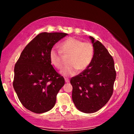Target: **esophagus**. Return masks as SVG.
Wrapping results in <instances>:
<instances>
[{
  "mask_svg": "<svg viewBox=\"0 0 134 134\" xmlns=\"http://www.w3.org/2000/svg\"><path fill=\"white\" fill-rule=\"evenodd\" d=\"M65 81L66 83H69V81H70V80H69V79H67V78H65Z\"/></svg>",
  "mask_w": 134,
  "mask_h": 134,
  "instance_id": "esophagus-1",
  "label": "esophagus"
}]
</instances>
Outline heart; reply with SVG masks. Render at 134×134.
Returning a JSON list of instances; mask_svg holds the SVG:
<instances>
[{"mask_svg":"<svg viewBox=\"0 0 134 134\" xmlns=\"http://www.w3.org/2000/svg\"><path fill=\"white\" fill-rule=\"evenodd\" d=\"M61 51L53 47L49 51V60L51 64L58 69L63 64L62 53L69 55L68 64L61 70V74L65 77L74 76L79 71L85 70L91 64L94 55V48L92 44L83 42L75 38L70 37L61 43Z\"/></svg>","mask_w":134,"mask_h":134,"instance_id":"obj_1","label":"heart"}]
</instances>
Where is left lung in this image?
I'll return each mask as SVG.
<instances>
[{
  "mask_svg": "<svg viewBox=\"0 0 134 134\" xmlns=\"http://www.w3.org/2000/svg\"><path fill=\"white\" fill-rule=\"evenodd\" d=\"M94 55L88 68L70 80L72 99L81 112L92 113L103 107L112 96L116 79L114 61L105 46L89 37Z\"/></svg>",
  "mask_w": 134,
  "mask_h": 134,
  "instance_id": "left-lung-1",
  "label": "left lung"
}]
</instances>
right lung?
<instances>
[{
    "instance_id": "add662e5",
    "label": "right lung",
    "mask_w": 134,
    "mask_h": 134,
    "mask_svg": "<svg viewBox=\"0 0 134 134\" xmlns=\"http://www.w3.org/2000/svg\"><path fill=\"white\" fill-rule=\"evenodd\" d=\"M67 35L40 34L26 45L16 63L13 88L22 105L31 112L44 113L55 105L65 80L51 65L49 51Z\"/></svg>"
}]
</instances>
